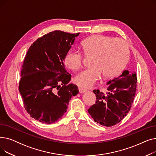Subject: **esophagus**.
<instances>
[{
	"mask_svg": "<svg viewBox=\"0 0 156 156\" xmlns=\"http://www.w3.org/2000/svg\"><path fill=\"white\" fill-rule=\"evenodd\" d=\"M78 90H79V92H80V94H83V93H85L87 91L86 89L82 88H81V87H79Z\"/></svg>",
	"mask_w": 156,
	"mask_h": 156,
	"instance_id": "esophagus-1",
	"label": "esophagus"
}]
</instances>
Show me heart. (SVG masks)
<instances>
[{
  "instance_id": "1",
  "label": "heart",
  "mask_w": 156,
  "mask_h": 156,
  "mask_svg": "<svg viewBox=\"0 0 156 156\" xmlns=\"http://www.w3.org/2000/svg\"><path fill=\"white\" fill-rule=\"evenodd\" d=\"M82 52L92 55L90 67L77 75L74 81L79 86L90 87L99 79L115 77L123 69L128 61L129 48L125 40L114 38L110 36L95 35L81 43ZM82 55L75 50H69L66 54L64 62L72 71H77L81 64Z\"/></svg>"
}]
</instances>
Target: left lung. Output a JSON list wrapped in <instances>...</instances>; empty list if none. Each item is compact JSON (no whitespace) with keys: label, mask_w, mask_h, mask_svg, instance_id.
Wrapping results in <instances>:
<instances>
[{"label":"left lung","mask_w":156,"mask_h":156,"mask_svg":"<svg viewBox=\"0 0 156 156\" xmlns=\"http://www.w3.org/2000/svg\"><path fill=\"white\" fill-rule=\"evenodd\" d=\"M136 74L125 70L107 83L106 93L94 90L96 102L88 109L90 115L102 126H112L119 122L130 110L136 90Z\"/></svg>","instance_id":"8db88e82"}]
</instances>
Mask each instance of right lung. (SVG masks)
<instances>
[{
  "instance_id": "add662e5",
  "label": "right lung",
  "mask_w": 156,
  "mask_h": 156,
  "mask_svg": "<svg viewBox=\"0 0 156 156\" xmlns=\"http://www.w3.org/2000/svg\"><path fill=\"white\" fill-rule=\"evenodd\" d=\"M77 34L55 30L38 38L29 48L21 71L19 90L31 118L46 124L58 121L73 96L78 94L64 59Z\"/></svg>"
}]
</instances>
